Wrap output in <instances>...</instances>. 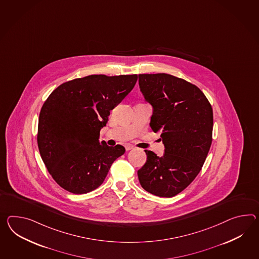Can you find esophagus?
<instances>
[{
    "instance_id": "esophagus-1",
    "label": "esophagus",
    "mask_w": 259,
    "mask_h": 259,
    "mask_svg": "<svg viewBox=\"0 0 259 259\" xmlns=\"http://www.w3.org/2000/svg\"><path fill=\"white\" fill-rule=\"evenodd\" d=\"M125 149H126V151H130V150L134 149V146L130 145V144H126V145H125Z\"/></svg>"
}]
</instances>
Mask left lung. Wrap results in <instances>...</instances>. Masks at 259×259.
Instances as JSON below:
<instances>
[{"mask_svg": "<svg viewBox=\"0 0 259 259\" xmlns=\"http://www.w3.org/2000/svg\"><path fill=\"white\" fill-rule=\"evenodd\" d=\"M140 91L153 107L150 125L160 132L164 153L147 151L139 183L154 196L172 197L198 173L212 141V107L201 90L168 74H140Z\"/></svg>", "mask_w": 259, "mask_h": 259, "instance_id": "obj_1", "label": "left lung"}]
</instances>
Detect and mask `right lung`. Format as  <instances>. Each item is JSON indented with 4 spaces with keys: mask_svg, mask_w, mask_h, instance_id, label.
<instances>
[{
    "mask_svg": "<svg viewBox=\"0 0 259 259\" xmlns=\"http://www.w3.org/2000/svg\"><path fill=\"white\" fill-rule=\"evenodd\" d=\"M138 80V75H91L55 89L41 108L38 149L56 183L81 195L98 188L114 161L125 149L99 141L110 110L119 105Z\"/></svg>",
    "mask_w": 259,
    "mask_h": 259,
    "instance_id": "add662e5",
    "label": "right lung"
}]
</instances>
